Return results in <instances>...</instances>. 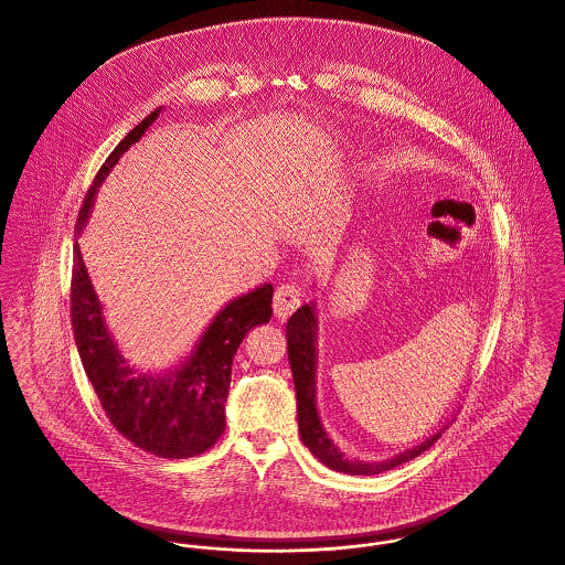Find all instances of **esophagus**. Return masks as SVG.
I'll return each mask as SVG.
<instances>
[{
  "mask_svg": "<svg viewBox=\"0 0 565 565\" xmlns=\"http://www.w3.org/2000/svg\"><path fill=\"white\" fill-rule=\"evenodd\" d=\"M302 294L294 282H282L274 294V313L278 320H287L300 307Z\"/></svg>",
  "mask_w": 565,
  "mask_h": 565,
  "instance_id": "34e87169",
  "label": "esophagus"
}]
</instances>
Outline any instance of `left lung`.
I'll return each mask as SVG.
<instances>
[{
	"label": "left lung",
	"instance_id": "8db88e82",
	"mask_svg": "<svg viewBox=\"0 0 565 565\" xmlns=\"http://www.w3.org/2000/svg\"><path fill=\"white\" fill-rule=\"evenodd\" d=\"M287 352L289 365L296 385V401H298V430L305 446L322 461L326 468L352 475V477H370L381 475L392 468H398L406 461L415 459L424 450H428L439 437L441 430L430 435L426 441L406 448L401 455L383 461H363L352 459L337 444L323 428L322 417L318 411V316L316 302L300 307L287 322ZM448 426V424H446Z\"/></svg>",
	"mask_w": 565,
	"mask_h": 565
}]
</instances>
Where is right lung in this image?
I'll return each mask as SVG.
<instances>
[{
	"label": "right lung",
	"mask_w": 565,
	"mask_h": 565,
	"mask_svg": "<svg viewBox=\"0 0 565 565\" xmlns=\"http://www.w3.org/2000/svg\"><path fill=\"white\" fill-rule=\"evenodd\" d=\"M162 108L135 126L99 167L76 222V237L86 228L95 193L117 161L157 121ZM274 287L267 282L231 300L206 326L180 365L164 374L132 367L110 334L102 302L74 242L72 323L84 372L110 424L141 450L162 459H186L209 450L226 428V401L233 359L243 337L271 318Z\"/></svg>",
	"instance_id": "obj_1"
}]
</instances>
